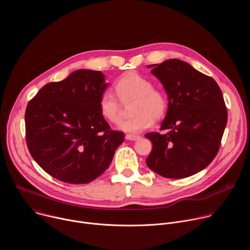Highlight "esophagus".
Here are the masks:
<instances>
[{"label": "esophagus", "mask_w": 250, "mask_h": 250, "mask_svg": "<svg viewBox=\"0 0 250 250\" xmlns=\"http://www.w3.org/2000/svg\"><path fill=\"white\" fill-rule=\"evenodd\" d=\"M139 138H140L139 135H133V134H126L125 135V139H127V140H137Z\"/></svg>", "instance_id": "obj_1"}]
</instances>
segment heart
<instances>
[{
  "mask_svg": "<svg viewBox=\"0 0 250 250\" xmlns=\"http://www.w3.org/2000/svg\"><path fill=\"white\" fill-rule=\"evenodd\" d=\"M116 94L124 104L132 102V117L121 124L120 128L125 132L137 133L150 127L153 121L162 119L168 110L166 93L153 83L137 73H127L115 84ZM111 92H104L99 100L102 117L111 124H119L123 119V105Z\"/></svg>",
  "mask_w": 250,
  "mask_h": 250,
  "instance_id": "heart-1",
  "label": "heart"
}]
</instances>
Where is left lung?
Instances as JSON below:
<instances>
[{
    "instance_id": "left-lung-1",
    "label": "left lung",
    "mask_w": 250,
    "mask_h": 250,
    "mask_svg": "<svg viewBox=\"0 0 250 250\" xmlns=\"http://www.w3.org/2000/svg\"><path fill=\"white\" fill-rule=\"evenodd\" d=\"M168 95L161 130L149 132L152 150L147 166L165 178H185L205 169L218 154L228 122L217 82L179 59L148 65Z\"/></svg>"
}]
</instances>
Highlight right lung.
<instances>
[{
    "label": "right lung",
    "instance_id": "add662e5",
    "mask_svg": "<svg viewBox=\"0 0 250 250\" xmlns=\"http://www.w3.org/2000/svg\"><path fill=\"white\" fill-rule=\"evenodd\" d=\"M108 83L100 71L77 70L43 86L27 104L25 140L46 173L69 184L90 183L108 168L125 134L111 129L99 100Z\"/></svg>",
    "mask_w": 250,
    "mask_h": 250
}]
</instances>
